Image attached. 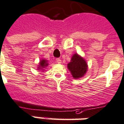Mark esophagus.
<instances>
[{"mask_svg":"<svg viewBox=\"0 0 124 124\" xmlns=\"http://www.w3.org/2000/svg\"><path fill=\"white\" fill-rule=\"evenodd\" d=\"M56 62H57V63H61V60L59 59V58H57V59H56Z\"/></svg>","mask_w":124,"mask_h":124,"instance_id":"obj_1","label":"esophagus"}]
</instances>
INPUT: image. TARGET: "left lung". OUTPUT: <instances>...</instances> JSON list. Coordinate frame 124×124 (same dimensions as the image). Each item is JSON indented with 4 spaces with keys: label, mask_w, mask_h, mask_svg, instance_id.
I'll return each mask as SVG.
<instances>
[{
    "label": "left lung",
    "mask_w": 124,
    "mask_h": 124,
    "mask_svg": "<svg viewBox=\"0 0 124 124\" xmlns=\"http://www.w3.org/2000/svg\"><path fill=\"white\" fill-rule=\"evenodd\" d=\"M67 67L72 77L75 79L83 77L86 74L88 69L87 62L78 54L72 55L70 62L67 65Z\"/></svg>",
    "instance_id": "obj_1"
}]
</instances>
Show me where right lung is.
Returning a JSON list of instances; mask_svg holds the SVG:
<instances>
[{"instance_id":"1","label":"right lung","mask_w":124,"mask_h":124,"mask_svg":"<svg viewBox=\"0 0 124 124\" xmlns=\"http://www.w3.org/2000/svg\"><path fill=\"white\" fill-rule=\"evenodd\" d=\"M48 65V61H46V59H41L40 62H39V66L38 67V70L40 69V70H43L45 69L46 67Z\"/></svg>"}]
</instances>
